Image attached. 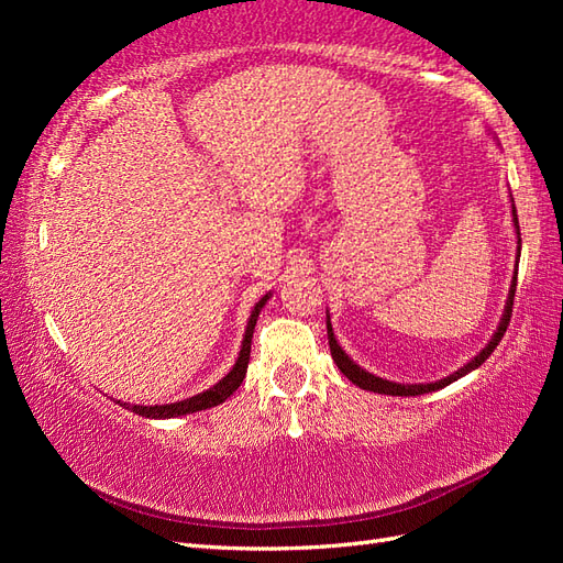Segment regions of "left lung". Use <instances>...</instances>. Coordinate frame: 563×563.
Segmentation results:
<instances>
[{"label": "left lung", "mask_w": 563, "mask_h": 563, "mask_svg": "<svg viewBox=\"0 0 563 563\" xmlns=\"http://www.w3.org/2000/svg\"><path fill=\"white\" fill-rule=\"evenodd\" d=\"M512 222H516V234H518V256H520V224H518V212H516V206H512ZM516 285H518V263H516V275H512V283H510V290H508V300H506V309H504V317H500V324L496 329V333L492 336V341L486 343V349L474 355L470 363H466L464 367H460L457 373H452L450 377L445 379H438V382H430V385H401V382H389V379H382L373 373H367V369H363L357 363H353L349 355H345V351L339 345L336 336H333V329H331V319L327 314V333H329V349H331V357L333 363L339 365L341 373L349 377L355 387L361 389H367V391H377V394H389V397H418V394H428V391H438L442 387L452 385L454 379L464 377L466 373H472V369L479 367L482 363H486V357L492 355L496 351V345L500 343V339H504V333L508 329V321H510V314H512V297H516Z\"/></svg>", "instance_id": "1"}]
</instances>
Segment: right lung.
<instances>
[{
	"instance_id": "obj_1",
	"label": "right lung",
	"mask_w": 563,
	"mask_h": 563,
	"mask_svg": "<svg viewBox=\"0 0 563 563\" xmlns=\"http://www.w3.org/2000/svg\"><path fill=\"white\" fill-rule=\"evenodd\" d=\"M268 295H263L261 300L256 302V307L251 309V317H249V324H246V331H244V341H242V351H239V357L234 367L227 373L218 385H212L210 389L196 394V397H188L184 401H176V404H154V406H137V404H121L125 406V409H130L137 416H145V418H176V416H186V413H196V411H206V409H212V406L222 404L230 394H234L239 389V385H242L244 377H246V367H249V355H251V339H254V329H256V319H258V312L263 309V305L268 302Z\"/></svg>"
}]
</instances>
